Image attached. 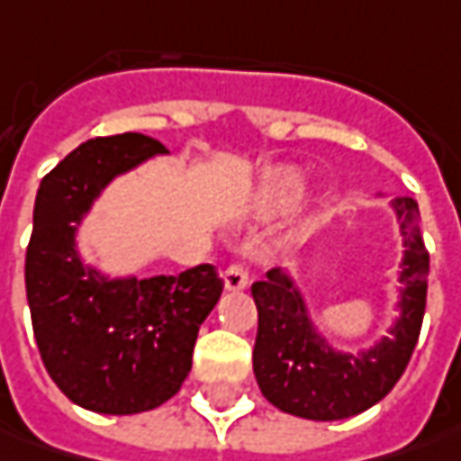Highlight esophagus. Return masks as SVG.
Listing matches in <instances>:
<instances>
[{"label":"esophagus","instance_id":"esophagus-1","mask_svg":"<svg viewBox=\"0 0 461 461\" xmlns=\"http://www.w3.org/2000/svg\"><path fill=\"white\" fill-rule=\"evenodd\" d=\"M224 285H227V291H245L249 285V276H247L245 267L242 265H230L224 270Z\"/></svg>","mask_w":461,"mask_h":461}]
</instances>
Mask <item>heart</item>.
Instances as JSON below:
<instances>
[{"label":"heart","instance_id":"obj_1","mask_svg":"<svg viewBox=\"0 0 461 461\" xmlns=\"http://www.w3.org/2000/svg\"><path fill=\"white\" fill-rule=\"evenodd\" d=\"M303 191V173L298 167L280 166L270 167L258 183V188L249 196L252 212L265 216L283 214L301 199Z\"/></svg>","mask_w":461,"mask_h":461}]
</instances>
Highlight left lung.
<instances>
[{"label": "left lung", "instance_id": "1", "mask_svg": "<svg viewBox=\"0 0 461 461\" xmlns=\"http://www.w3.org/2000/svg\"><path fill=\"white\" fill-rule=\"evenodd\" d=\"M393 212L405 247L398 276L403 285L401 316L390 326V337L370 349L357 355L334 349L316 331L295 280L280 267L252 283L258 306L252 370L262 395L280 411L311 420L357 416L380 403L408 367L426 311L429 252L420 237L419 203L398 196L393 199Z\"/></svg>", "mask_w": 461, "mask_h": 461}]
</instances>
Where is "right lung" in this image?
Here are the masks:
<instances>
[{
	"instance_id": "add662e5",
	"label": "right lung",
	"mask_w": 461,
	"mask_h": 461,
	"mask_svg": "<svg viewBox=\"0 0 461 461\" xmlns=\"http://www.w3.org/2000/svg\"><path fill=\"white\" fill-rule=\"evenodd\" d=\"M163 152L137 132L96 137L68 152L38 188L24 258L32 331L53 383L86 411L130 416L173 398L224 288L214 265L109 278L76 249L78 224L104 188Z\"/></svg>"
}]
</instances>
